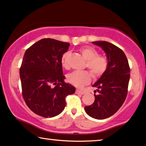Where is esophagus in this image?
I'll return each instance as SVG.
<instances>
[{"label":"esophagus","instance_id":"1","mask_svg":"<svg viewBox=\"0 0 146 146\" xmlns=\"http://www.w3.org/2000/svg\"><path fill=\"white\" fill-rule=\"evenodd\" d=\"M75 92H76L77 94H80V95H83V94H85V91L78 90V89H77V90H76V91H75Z\"/></svg>","mask_w":146,"mask_h":146}]
</instances>
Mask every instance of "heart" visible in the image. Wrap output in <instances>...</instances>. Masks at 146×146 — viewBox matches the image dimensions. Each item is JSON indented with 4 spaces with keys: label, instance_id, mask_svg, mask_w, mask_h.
I'll return each mask as SVG.
<instances>
[{
    "label": "heart",
    "instance_id": "b5f03b06",
    "mask_svg": "<svg viewBox=\"0 0 146 146\" xmlns=\"http://www.w3.org/2000/svg\"><path fill=\"white\" fill-rule=\"evenodd\" d=\"M80 53L87 60L85 67L89 69L95 78L102 76L108 67V60L104 55H99L98 51L91 46H85L80 49ZM69 52L62 55L61 64L62 67L67 69L69 68ZM67 80L71 85L77 87H82L91 81V74L88 71H73L67 75Z\"/></svg>",
    "mask_w": 146,
    "mask_h": 146
}]
</instances>
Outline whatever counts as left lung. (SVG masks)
<instances>
[{
  "instance_id": "1",
  "label": "left lung",
  "mask_w": 146,
  "mask_h": 146,
  "mask_svg": "<svg viewBox=\"0 0 146 146\" xmlns=\"http://www.w3.org/2000/svg\"><path fill=\"white\" fill-rule=\"evenodd\" d=\"M106 52L108 67L106 73L93 85L98 88L95 101L85 110L91 117L104 119L113 115L121 108L127 94L130 68L121 48L107 41L92 42ZM96 91L94 92L96 93Z\"/></svg>"
}]
</instances>
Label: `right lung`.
Wrapping results in <instances>:
<instances>
[{"instance_id":"obj_1","label":"right lung","mask_w":146,"mask_h":146,"mask_svg":"<svg viewBox=\"0 0 146 146\" xmlns=\"http://www.w3.org/2000/svg\"><path fill=\"white\" fill-rule=\"evenodd\" d=\"M69 43L42 38L25 51L20 71L22 95L27 106L36 115L53 117L63 111L65 98L75 88L64 81L62 55Z\"/></svg>"}]
</instances>
